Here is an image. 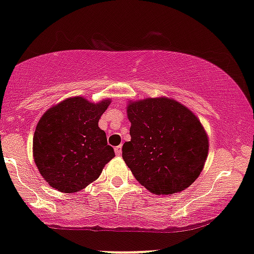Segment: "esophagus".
Returning a JSON list of instances; mask_svg holds the SVG:
<instances>
[{
  "label": "esophagus",
  "instance_id": "esophagus-1",
  "mask_svg": "<svg viewBox=\"0 0 254 254\" xmlns=\"http://www.w3.org/2000/svg\"><path fill=\"white\" fill-rule=\"evenodd\" d=\"M114 151H115V154H117V155H121V153H122V147H121V145L115 147Z\"/></svg>",
  "mask_w": 254,
  "mask_h": 254
}]
</instances>
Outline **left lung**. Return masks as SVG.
Returning a JSON list of instances; mask_svg holds the SVG:
<instances>
[{
  "label": "left lung",
  "instance_id": "left-lung-1",
  "mask_svg": "<svg viewBox=\"0 0 254 254\" xmlns=\"http://www.w3.org/2000/svg\"><path fill=\"white\" fill-rule=\"evenodd\" d=\"M130 141L122 158L151 193L170 195L198 179L208 154V136L194 113L174 99L128 101Z\"/></svg>",
  "mask_w": 254,
  "mask_h": 254
}]
</instances>
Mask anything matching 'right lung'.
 I'll return each mask as SVG.
<instances>
[{"label": "right lung", "mask_w": 254, "mask_h": 254, "mask_svg": "<svg viewBox=\"0 0 254 254\" xmlns=\"http://www.w3.org/2000/svg\"><path fill=\"white\" fill-rule=\"evenodd\" d=\"M111 99L95 103L82 96L61 101L37 122L33 137V156L43 179L64 193L83 190L101 174L115 156L99 127Z\"/></svg>", "instance_id": "right-lung-1"}]
</instances>
